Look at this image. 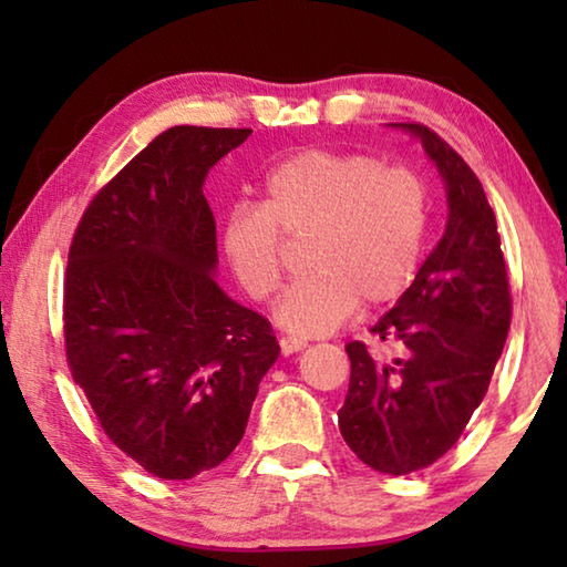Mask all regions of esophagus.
<instances>
[{
  "instance_id": "34e87169",
  "label": "esophagus",
  "mask_w": 567,
  "mask_h": 567,
  "mask_svg": "<svg viewBox=\"0 0 567 567\" xmlns=\"http://www.w3.org/2000/svg\"><path fill=\"white\" fill-rule=\"evenodd\" d=\"M305 340H300V338H282L280 340V350H282V354H292V352H300V350H305Z\"/></svg>"
}]
</instances>
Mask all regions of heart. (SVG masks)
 <instances>
[{
	"label": "heart",
	"mask_w": 567,
	"mask_h": 567,
	"mask_svg": "<svg viewBox=\"0 0 567 567\" xmlns=\"http://www.w3.org/2000/svg\"><path fill=\"white\" fill-rule=\"evenodd\" d=\"M430 223L427 185L415 169L360 152L305 150L270 169L260 205L239 203L223 225L237 285L270 300L285 275V239L310 235V267L287 287L275 318L302 338L330 334L354 307L388 305L415 280Z\"/></svg>",
	"instance_id": "b5f03b06"
}]
</instances>
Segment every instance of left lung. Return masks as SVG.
Returning <instances> with one entry per match:
<instances>
[{"instance_id": "1", "label": "left lung", "mask_w": 567, "mask_h": 567, "mask_svg": "<svg viewBox=\"0 0 567 567\" xmlns=\"http://www.w3.org/2000/svg\"><path fill=\"white\" fill-rule=\"evenodd\" d=\"M398 127L420 137L445 179L447 227L398 305L370 328L400 354L380 360L360 340L344 344L350 388L338 420L364 465L410 475L443 457L483 402L513 300L495 213L475 172L425 124Z\"/></svg>"}]
</instances>
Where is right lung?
I'll use <instances>...</instances> for the list:
<instances>
[{
  "label": "right lung",
  "instance_id": "right-lung-1",
  "mask_svg": "<svg viewBox=\"0 0 567 567\" xmlns=\"http://www.w3.org/2000/svg\"><path fill=\"white\" fill-rule=\"evenodd\" d=\"M252 130L179 124L84 209L64 277V352L114 445L150 475L189 480L245 435L280 344L219 290L205 177Z\"/></svg>",
  "mask_w": 567,
  "mask_h": 567
}]
</instances>
